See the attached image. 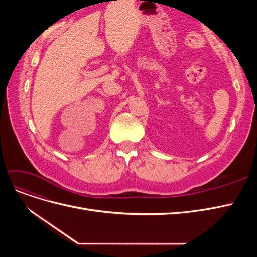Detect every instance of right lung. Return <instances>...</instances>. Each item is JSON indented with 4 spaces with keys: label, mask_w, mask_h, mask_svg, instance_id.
Here are the masks:
<instances>
[{
    "label": "right lung",
    "mask_w": 257,
    "mask_h": 257,
    "mask_svg": "<svg viewBox=\"0 0 257 257\" xmlns=\"http://www.w3.org/2000/svg\"><path fill=\"white\" fill-rule=\"evenodd\" d=\"M115 1H116V0H115Z\"/></svg>",
    "instance_id": "1"
}]
</instances>
